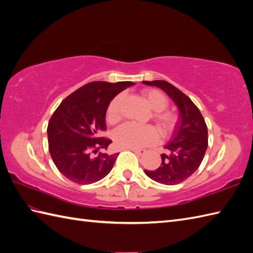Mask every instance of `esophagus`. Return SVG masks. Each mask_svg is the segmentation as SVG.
Masks as SVG:
<instances>
[{"mask_svg":"<svg viewBox=\"0 0 253 253\" xmlns=\"http://www.w3.org/2000/svg\"><path fill=\"white\" fill-rule=\"evenodd\" d=\"M129 150H131L132 152H135L137 155H142L144 154V152H146V150L143 149H129Z\"/></svg>","mask_w":253,"mask_h":253,"instance_id":"34e87169","label":"esophagus"}]
</instances>
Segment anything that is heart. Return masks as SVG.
<instances>
[{
    "label": "heart",
    "instance_id": "obj_1",
    "mask_svg": "<svg viewBox=\"0 0 253 253\" xmlns=\"http://www.w3.org/2000/svg\"><path fill=\"white\" fill-rule=\"evenodd\" d=\"M142 96L148 105L154 111L153 118L157 122L161 130L168 131L174 124V116L164 111L169 104L166 96L158 90H144ZM122 95H116L111 101L107 107V120L111 123H116L120 120V105ZM157 138V133L151 126H137L126 123L120 126L114 131L113 139L117 148L121 149H137L151 143Z\"/></svg>",
    "mask_w": 253,
    "mask_h": 253
}]
</instances>
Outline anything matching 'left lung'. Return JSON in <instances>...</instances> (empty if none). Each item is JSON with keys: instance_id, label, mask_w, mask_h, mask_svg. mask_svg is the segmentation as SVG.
Instances as JSON below:
<instances>
[{"instance_id": "obj_1", "label": "left lung", "mask_w": 253, "mask_h": 253, "mask_svg": "<svg viewBox=\"0 0 253 253\" xmlns=\"http://www.w3.org/2000/svg\"><path fill=\"white\" fill-rule=\"evenodd\" d=\"M162 89L174 101L179 118L170 141L161 154L162 163L157 169H144L150 178L163 185H177L190 177L200 166L208 148V127L195 103L179 89L165 80L143 82Z\"/></svg>"}]
</instances>
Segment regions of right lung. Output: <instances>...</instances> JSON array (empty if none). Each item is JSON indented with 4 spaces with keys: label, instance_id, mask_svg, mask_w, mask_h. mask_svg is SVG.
<instances>
[{
    "label": "right lung",
    "instance_id": "add662e5",
    "mask_svg": "<svg viewBox=\"0 0 253 253\" xmlns=\"http://www.w3.org/2000/svg\"><path fill=\"white\" fill-rule=\"evenodd\" d=\"M131 82H93L69 94L58 105L47 125L51 158L57 169L76 184L89 185L110 173L118 153L99 152L112 140L100 136L106 129L110 102Z\"/></svg>",
    "mask_w": 253,
    "mask_h": 253
}]
</instances>
